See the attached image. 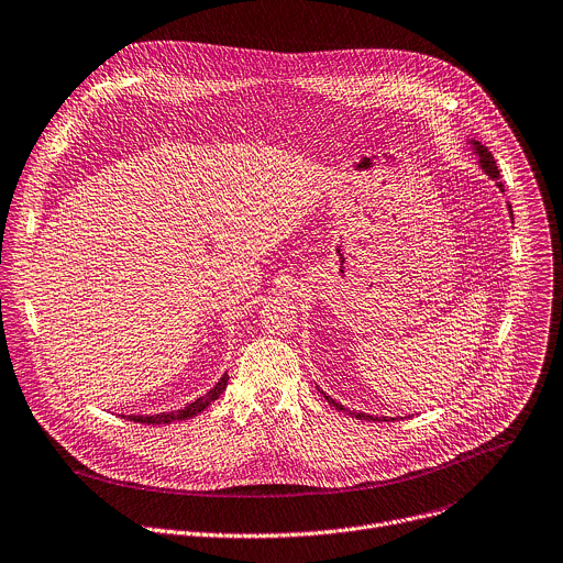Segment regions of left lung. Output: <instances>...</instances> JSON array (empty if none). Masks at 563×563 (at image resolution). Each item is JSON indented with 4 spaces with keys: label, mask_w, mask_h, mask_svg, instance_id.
Instances as JSON below:
<instances>
[{
    "label": "left lung",
    "mask_w": 563,
    "mask_h": 563,
    "mask_svg": "<svg viewBox=\"0 0 563 563\" xmlns=\"http://www.w3.org/2000/svg\"><path fill=\"white\" fill-rule=\"evenodd\" d=\"M474 143V150H476V155H478V159H481V168L492 177V179H496V186L500 188V190H505L503 188V184L498 181V168H496V162H494V157H492V152L485 147V145H481L478 141H472ZM509 213H512V207H509ZM321 395L328 399V404H332L334 408H336V411H347V408H343V404H339V401H334L330 395H325L323 390H321ZM350 416H354L356 420H375V422H388L386 418H373V416H366V413H350Z\"/></svg>",
    "instance_id": "8db88e82"
}]
</instances>
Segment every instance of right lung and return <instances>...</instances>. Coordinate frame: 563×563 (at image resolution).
<instances>
[{
  "instance_id": "add662e5",
  "label": "right lung",
  "mask_w": 563,
  "mask_h": 563,
  "mask_svg": "<svg viewBox=\"0 0 563 563\" xmlns=\"http://www.w3.org/2000/svg\"><path fill=\"white\" fill-rule=\"evenodd\" d=\"M227 382H229V375L224 373L222 379L207 395L186 404L184 408H179V411H168V413H159V416H128V418H130V422H141V424H170V422H177V420H188V418L201 413L211 401H216L224 393Z\"/></svg>"
}]
</instances>
